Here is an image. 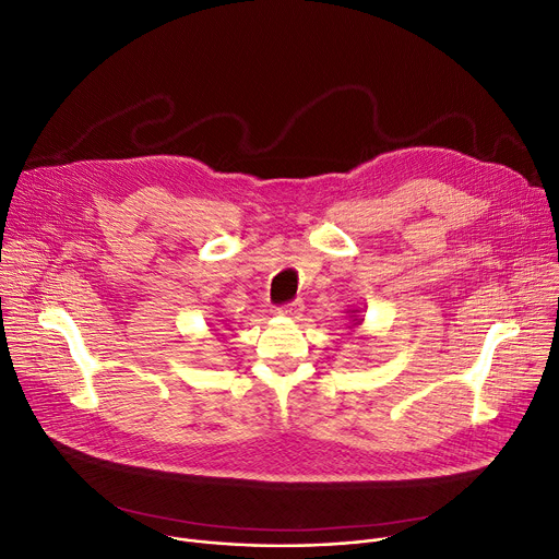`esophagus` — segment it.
Masks as SVG:
<instances>
[{"label":"esophagus","instance_id":"esophagus-1","mask_svg":"<svg viewBox=\"0 0 559 559\" xmlns=\"http://www.w3.org/2000/svg\"><path fill=\"white\" fill-rule=\"evenodd\" d=\"M304 310V304L301 301H292V304H285L281 308H276L278 314H285V317H299Z\"/></svg>","mask_w":559,"mask_h":559}]
</instances>
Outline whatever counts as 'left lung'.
Here are the masks:
<instances>
[{
    "label": "left lung",
    "instance_id": "8db88e82",
    "mask_svg": "<svg viewBox=\"0 0 559 559\" xmlns=\"http://www.w3.org/2000/svg\"><path fill=\"white\" fill-rule=\"evenodd\" d=\"M354 324H356V326H358V324H362V319H356V317H354Z\"/></svg>",
    "mask_w": 559,
    "mask_h": 559
}]
</instances>
